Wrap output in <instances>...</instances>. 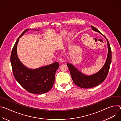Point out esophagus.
Wrapping results in <instances>:
<instances>
[{"label": "esophagus", "mask_w": 121, "mask_h": 121, "mask_svg": "<svg viewBox=\"0 0 121 121\" xmlns=\"http://www.w3.org/2000/svg\"><path fill=\"white\" fill-rule=\"evenodd\" d=\"M59 61L60 63H63V62H64V60L63 58H60L59 60Z\"/></svg>", "instance_id": "esophagus-1"}]
</instances>
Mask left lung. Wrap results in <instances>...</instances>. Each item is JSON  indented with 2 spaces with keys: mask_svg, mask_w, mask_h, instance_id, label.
<instances>
[{
  "mask_svg": "<svg viewBox=\"0 0 121 121\" xmlns=\"http://www.w3.org/2000/svg\"><path fill=\"white\" fill-rule=\"evenodd\" d=\"M91 27L94 31L98 32L102 34L95 27L93 26ZM105 38L107 40L108 44V56L105 64L96 73L91 76L86 75L78 71L72 64L67 63V65L69 69L73 82L78 87L84 89L93 88L101 83L106 78L112 61V51L109 43L107 38Z\"/></svg>",
  "mask_w": 121,
  "mask_h": 121,
  "instance_id": "obj_1",
  "label": "left lung"
}]
</instances>
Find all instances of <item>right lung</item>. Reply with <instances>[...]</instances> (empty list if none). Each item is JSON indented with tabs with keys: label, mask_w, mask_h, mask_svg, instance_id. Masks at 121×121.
Here are the masks:
<instances>
[{
	"label": "right lung",
	"mask_w": 121,
	"mask_h": 121,
	"mask_svg": "<svg viewBox=\"0 0 121 121\" xmlns=\"http://www.w3.org/2000/svg\"><path fill=\"white\" fill-rule=\"evenodd\" d=\"M29 30H25L21 34L12 49L10 56L12 71L16 80L27 91L33 94H43L49 91L52 88L55 80V74L59 65L56 62L31 69L22 64L17 56V44L19 39Z\"/></svg>",
	"instance_id": "obj_1"
}]
</instances>
